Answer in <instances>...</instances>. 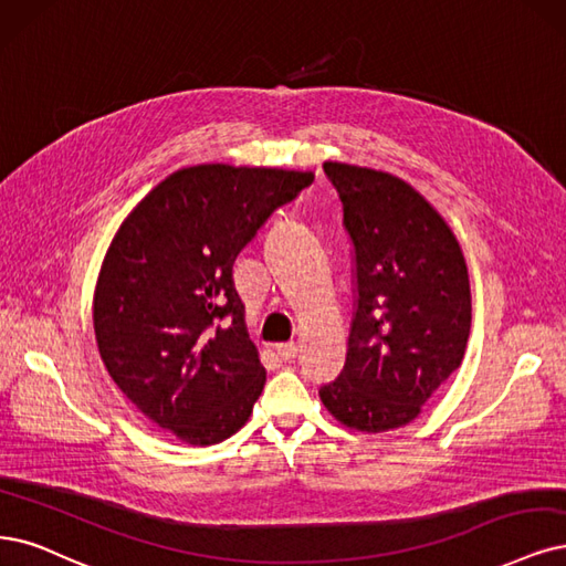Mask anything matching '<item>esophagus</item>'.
Masks as SVG:
<instances>
[{
	"label": "esophagus",
	"instance_id": "obj_1",
	"mask_svg": "<svg viewBox=\"0 0 566 566\" xmlns=\"http://www.w3.org/2000/svg\"><path fill=\"white\" fill-rule=\"evenodd\" d=\"M275 354L282 361H294L298 357V345H277Z\"/></svg>",
	"mask_w": 566,
	"mask_h": 566
}]
</instances>
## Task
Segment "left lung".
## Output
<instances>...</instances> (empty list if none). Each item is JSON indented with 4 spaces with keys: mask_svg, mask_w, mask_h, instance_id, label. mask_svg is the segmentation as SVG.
<instances>
[{
    "mask_svg": "<svg viewBox=\"0 0 566 566\" xmlns=\"http://www.w3.org/2000/svg\"><path fill=\"white\" fill-rule=\"evenodd\" d=\"M324 172L345 209L354 317L345 368L319 399L343 427L382 433L410 424L462 366L469 268L448 221L408 181L338 160Z\"/></svg>",
    "mask_w": 566,
    "mask_h": 566,
    "instance_id": "1",
    "label": "left lung"
}]
</instances>
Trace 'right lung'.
I'll return each mask as SVG.
<instances>
[{
  "mask_svg": "<svg viewBox=\"0 0 566 566\" xmlns=\"http://www.w3.org/2000/svg\"><path fill=\"white\" fill-rule=\"evenodd\" d=\"M312 170L202 163L146 193L104 254L93 328L114 385L149 422L205 448L240 431L265 385L233 263Z\"/></svg>",
  "mask_w": 566,
  "mask_h": 566,
  "instance_id": "1",
  "label": "right lung"
}]
</instances>
